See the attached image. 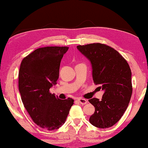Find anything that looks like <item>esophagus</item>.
<instances>
[{"instance_id":"1","label":"esophagus","mask_w":148,"mask_h":148,"mask_svg":"<svg viewBox=\"0 0 148 148\" xmlns=\"http://www.w3.org/2000/svg\"><path fill=\"white\" fill-rule=\"evenodd\" d=\"M77 100H78V102H79L81 104H85L87 103V100H85V99H84V98H77Z\"/></svg>"}]
</instances>
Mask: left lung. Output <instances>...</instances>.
<instances>
[{
	"label": "left lung",
	"mask_w": 148,
	"mask_h": 148,
	"mask_svg": "<svg viewBox=\"0 0 148 148\" xmlns=\"http://www.w3.org/2000/svg\"><path fill=\"white\" fill-rule=\"evenodd\" d=\"M77 49L90 61L93 83L104 91L100 101L89 102L95 107L89 122L97 128L113 126L128 107L132 96V73L128 63L114 48L94 43L78 46Z\"/></svg>",
	"instance_id": "left-lung-1"
}]
</instances>
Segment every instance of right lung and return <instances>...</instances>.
Listing matches in <instances>:
<instances>
[{
	"instance_id": "add662e5",
	"label": "right lung",
	"mask_w": 148,
	"mask_h": 148,
	"mask_svg": "<svg viewBox=\"0 0 148 148\" xmlns=\"http://www.w3.org/2000/svg\"><path fill=\"white\" fill-rule=\"evenodd\" d=\"M68 48H37L20 65L18 87L24 108L35 124L48 130L64 124L74 104L72 98L61 100L49 91L57 84L61 59Z\"/></svg>"
}]
</instances>
